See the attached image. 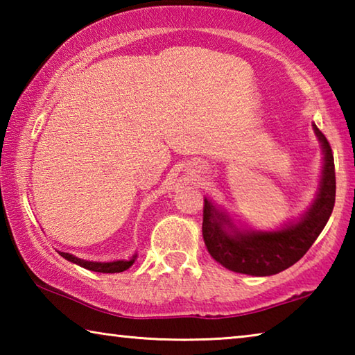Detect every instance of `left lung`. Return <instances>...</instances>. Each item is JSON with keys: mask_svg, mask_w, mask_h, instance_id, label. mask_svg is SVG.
<instances>
[{"mask_svg": "<svg viewBox=\"0 0 355 355\" xmlns=\"http://www.w3.org/2000/svg\"><path fill=\"white\" fill-rule=\"evenodd\" d=\"M313 128L324 153L322 175L313 205L297 222L272 232L239 230L225 213L203 200V241L209 255L224 268L258 277L279 274L307 254L326 227L335 205V164L326 136L316 125Z\"/></svg>", "mask_w": 355, "mask_h": 355, "instance_id": "left-lung-1", "label": "left lung"}]
</instances>
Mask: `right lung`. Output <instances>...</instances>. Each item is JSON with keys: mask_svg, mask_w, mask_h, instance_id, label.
I'll return each instance as SVG.
<instances>
[{"mask_svg": "<svg viewBox=\"0 0 355 355\" xmlns=\"http://www.w3.org/2000/svg\"><path fill=\"white\" fill-rule=\"evenodd\" d=\"M59 255L64 257L65 260H69L71 263L78 264V266H81L84 269H89V271H94V272H103V274H114V272H123L127 271V269L131 266V264L135 263L136 257L133 255L130 258V260H116V261H87V260H81V258H78L75 255L69 254V252H59Z\"/></svg>", "mask_w": 355, "mask_h": 355, "instance_id": "obj_1", "label": "right lung"}]
</instances>
